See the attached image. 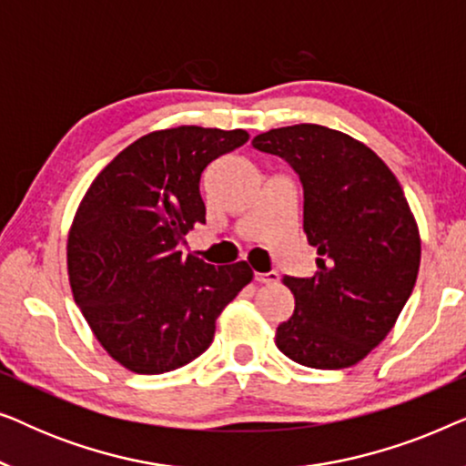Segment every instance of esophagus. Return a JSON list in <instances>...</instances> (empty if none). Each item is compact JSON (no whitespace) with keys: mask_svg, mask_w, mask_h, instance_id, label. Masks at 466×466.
I'll return each instance as SVG.
<instances>
[{"mask_svg":"<svg viewBox=\"0 0 466 466\" xmlns=\"http://www.w3.org/2000/svg\"><path fill=\"white\" fill-rule=\"evenodd\" d=\"M254 279H257L258 284H276L279 276L276 271H267V273H254Z\"/></svg>","mask_w":466,"mask_h":466,"instance_id":"34e87169","label":"esophagus"}]
</instances>
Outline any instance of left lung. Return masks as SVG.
<instances>
[{
  "mask_svg": "<svg viewBox=\"0 0 466 466\" xmlns=\"http://www.w3.org/2000/svg\"><path fill=\"white\" fill-rule=\"evenodd\" d=\"M252 146L299 174L318 252L314 276L282 279L295 311L276 346L311 369L352 367L384 341L416 286L422 248L403 188L369 146L322 125L279 127Z\"/></svg>",
  "mask_w": 466,
  "mask_h": 466,
  "instance_id": "1",
  "label": "left lung"
}]
</instances>
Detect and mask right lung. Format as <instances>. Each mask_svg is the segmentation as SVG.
Listing matches in <instances>:
<instances>
[{"instance_id":"obj_1","label":"right lung","mask_w":466,"mask_h":466,"mask_svg":"<svg viewBox=\"0 0 466 466\" xmlns=\"http://www.w3.org/2000/svg\"><path fill=\"white\" fill-rule=\"evenodd\" d=\"M248 131L182 125L118 152L82 197L67 235L74 301L101 348L133 373L188 365L220 311L250 284L246 260L214 267L177 250L206 222L201 174Z\"/></svg>"}]
</instances>
